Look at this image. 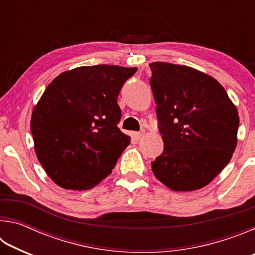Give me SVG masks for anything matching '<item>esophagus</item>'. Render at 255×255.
Masks as SVG:
<instances>
[{
	"mask_svg": "<svg viewBox=\"0 0 255 255\" xmlns=\"http://www.w3.org/2000/svg\"><path fill=\"white\" fill-rule=\"evenodd\" d=\"M144 135H145V130H141V131L133 133V136H135V138H137V139H140L141 137H144Z\"/></svg>",
	"mask_w": 255,
	"mask_h": 255,
	"instance_id": "34e87169",
	"label": "esophagus"
}]
</instances>
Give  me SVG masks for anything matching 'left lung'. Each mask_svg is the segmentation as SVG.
<instances>
[{"label":"left lung","instance_id":"obj_1","mask_svg":"<svg viewBox=\"0 0 255 255\" xmlns=\"http://www.w3.org/2000/svg\"><path fill=\"white\" fill-rule=\"evenodd\" d=\"M149 66L164 141L163 153L152 162L153 173L173 191L199 190L233 156L240 125L236 106L206 73L162 62Z\"/></svg>","mask_w":255,"mask_h":255}]
</instances>
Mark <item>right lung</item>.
Returning a JSON list of instances; mask_svg holds the SVG:
<instances>
[{
    "label": "right lung",
    "mask_w": 255,
    "mask_h": 255,
    "mask_svg": "<svg viewBox=\"0 0 255 255\" xmlns=\"http://www.w3.org/2000/svg\"><path fill=\"white\" fill-rule=\"evenodd\" d=\"M137 67L81 66L47 86L30 122L34 152L54 182L88 190L111 173L130 137L117 127L120 90Z\"/></svg>",
    "instance_id": "right-lung-1"
}]
</instances>
